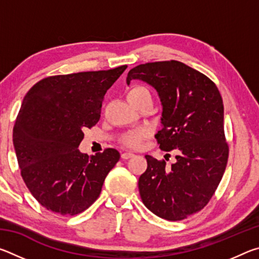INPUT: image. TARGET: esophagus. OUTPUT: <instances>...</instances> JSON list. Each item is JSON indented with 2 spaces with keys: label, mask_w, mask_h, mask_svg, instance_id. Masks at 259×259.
Instances as JSON below:
<instances>
[{
  "label": "esophagus",
  "mask_w": 259,
  "mask_h": 259,
  "mask_svg": "<svg viewBox=\"0 0 259 259\" xmlns=\"http://www.w3.org/2000/svg\"><path fill=\"white\" fill-rule=\"evenodd\" d=\"M131 156H134L133 152H124V153H122V155H121V157L123 160H128V159H130Z\"/></svg>",
  "instance_id": "esophagus-1"
}]
</instances>
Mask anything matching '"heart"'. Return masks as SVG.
<instances>
[{
    "label": "heart",
    "mask_w": 259,
    "mask_h": 259,
    "mask_svg": "<svg viewBox=\"0 0 259 259\" xmlns=\"http://www.w3.org/2000/svg\"><path fill=\"white\" fill-rule=\"evenodd\" d=\"M144 93H148L150 94V91H148L147 88L143 87V85H135L134 88H131L128 93V97H135V96H138L140 94H144ZM150 135V130L146 129V128H143V129H139L137 131H135L133 134H129L126 136L124 142L126 145H129L131 147H135V146H138L140 143H142V140L147 137V136Z\"/></svg>",
    "instance_id": "b5f03b06"
}]
</instances>
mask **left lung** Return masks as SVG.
<instances>
[{
	"instance_id": "8db88e82",
	"label": "left lung",
	"mask_w": 259,
	"mask_h": 259,
	"mask_svg": "<svg viewBox=\"0 0 259 259\" xmlns=\"http://www.w3.org/2000/svg\"><path fill=\"white\" fill-rule=\"evenodd\" d=\"M140 80L154 88L162 105L155 138L176 162L145 155L139 177L143 203L166 221H182L207 205L224 175L229 146L224 135V105L214 83L177 60L156 61L130 69L126 83Z\"/></svg>"
}]
</instances>
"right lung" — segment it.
<instances>
[{"mask_svg": "<svg viewBox=\"0 0 259 259\" xmlns=\"http://www.w3.org/2000/svg\"><path fill=\"white\" fill-rule=\"evenodd\" d=\"M125 68L49 76L24 97L14 126L17 160L29 192L50 211H84L120 160L114 148L89 157L77 147L83 129L99 121L104 96Z\"/></svg>", "mask_w": 259, "mask_h": 259, "instance_id": "right-lung-1", "label": "right lung"}]
</instances>
